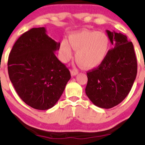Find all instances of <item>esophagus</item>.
<instances>
[{
    "label": "esophagus",
    "instance_id": "obj_1",
    "mask_svg": "<svg viewBox=\"0 0 145 145\" xmlns=\"http://www.w3.org/2000/svg\"><path fill=\"white\" fill-rule=\"evenodd\" d=\"M78 73H79V71H78L76 69H72L71 71V76H76V74H78Z\"/></svg>",
    "mask_w": 145,
    "mask_h": 145
}]
</instances>
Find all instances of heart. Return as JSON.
<instances>
[{
	"label": "heart",
	"instance_id": "b5f03b06",
	"mask_svg": "<svg viewBox=\"0 0 145 145\" xmlns=\"http://www.w3.org/2000/svg\"><path fill=\"white\" fill-rule=\"evenodd\" d=\"M110 46V40L105 33L82 29L70 35L69 42L66 40L61 41L60 59L63 63L69 61L73 56L72 48L76 51L75 58L78 64L85 69H93L105 61Z\"/></svg>",
	"mask_w": 145,
	"mask_h": 145
}]
</instances>
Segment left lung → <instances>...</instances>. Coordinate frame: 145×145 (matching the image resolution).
<instances>
[{"instance_id": "1", "label": "left lung", "mask_w": 145, "mask_h": 145, "mask_svg": "<svg viewBox=\"0 0 145 145\" xmlns=\"http://www.w3.org/2000/svg\"><path fill=\"white\" fill-rule=\"evenodd\" d=\"M113 48L100 66L87 72L86 95L101 108H111L131 91L137 73L134 45L126 35L106 30Z\"/></svg>"}]
</instances>
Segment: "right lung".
Wrapping results in <instances>:
<instances>
[{
    "mask_svg": "<svg viewBox=\"0 0 145 145\" xmlns=\"http://www.w3.org/2000/svg\"><path fill=\"white\" fill-rule=\"evenodd\" d=\"M60 48L45 27L22 35L9 53L8 71L20 98L37 110L56 105L71 79L69 70L56 56Z\"/></svg>",
    "mask_w": 145,
    "mask_h": 145,
    "instance_id": "1",
    "label": "right lung"
}]
</instances>
